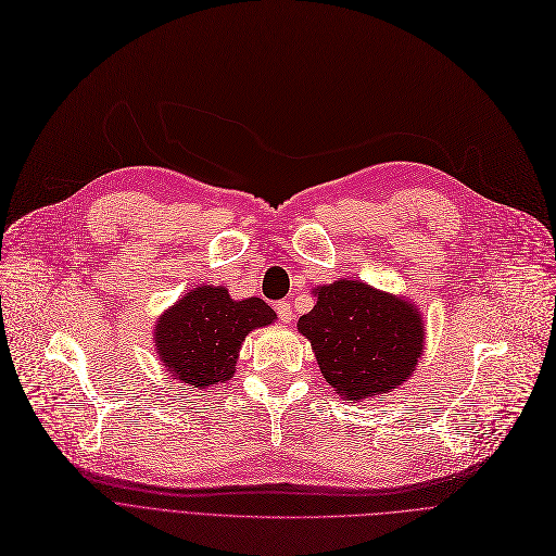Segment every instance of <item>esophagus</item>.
I'll list each match as a JSON object with an SVG mask.
<instances>
[{
  "label": "esophagus",
  "instance_id": "34e87169",
  "mask_svg": "<svg viewBox=\"0 0 556 556\" xmlns=\"http://www.w3.org/2000/svg\"><path fill=\"white\" fill-rule=\"evenodd\" d=\"M276 312H278V319H280L282 324H292L294 312H292V305H289V301H280V303L276 305Z\"/></svg>",
  "mask_w": 556,
  "mask_h": 556
}]
</instances>
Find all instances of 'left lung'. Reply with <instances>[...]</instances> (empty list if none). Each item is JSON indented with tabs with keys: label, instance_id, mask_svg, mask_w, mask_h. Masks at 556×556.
I'll list each match as a JSON object with an SVG mask.
<instances>
[{
	"label": "left lung",
	"instance_id": "obj_1",
	"mask_svg": "<svg viewBox=\"0 0 556 556\" xmlns=\"http://www.w3.org/2000/svg\"><path fill=\"white\" fill-rule=\"evenodd\" d=\"M314 296L299 332L339 395L359 403L409 380L426 346L416 305L359 280L321 285Z\"/></svg>",
	"mask_w": 556,
	"mask_h": 556
}]
</instances>
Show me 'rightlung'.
<instances>
[{"mask_svg":"<svg viewBox=\"0 0 556 556\" xmlns=\"http://www.w3.org/2000/svg\"><path fill=\"white\" fill-rule=\"evenodd\" d=\"M274 321L262 299L232 301L226 287L201 285L157 319L153 341L174 380L207 389L232 378L247 334Z\"/></svg>","mask_w":556,"mask_h":556,"instance_id":"add662e5","label":"right lung"}]
</instances>
